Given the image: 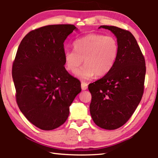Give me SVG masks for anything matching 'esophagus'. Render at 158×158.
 <instances>
[{"mask_svg":"<svg viewBox=\"0 0 158 158\" xmlns=\"http://www.w3.org/2000/svg\"><path fill=\"white\" fill-rule=\"evenodd\" d=\"M81 89L83 90H85L88 89V84L86 82H81Z\"/></svg>","mask_w":158,"mask_h":158,"instance_id":"1","label":"esophagus"}]
</instances>
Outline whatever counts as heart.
<instances>
[{"mask_svg":"<svg viewBox=\"0 0 158 158\" xmlns=\"http://www.w3.org/2000/svg\"><path fill=\"white\" fill-rule=\"evenodd\" d=\"M74 50L64 53L65 67L74 73L83 63L85 65L76 73L81 79H89L96 75H106L113 67L118 53V44L115 37L102 34L90 33L76 40Z\"/></svg>","mask_w":158,"mask_h":158,"instance_id":"heart-1","label":"heart"}]
</instances>
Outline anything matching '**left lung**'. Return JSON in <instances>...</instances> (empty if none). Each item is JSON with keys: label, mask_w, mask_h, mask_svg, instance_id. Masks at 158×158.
<instances>
[{"label": "left lung", "mask_w": 158, "mask_h": 158, "mask_svg": "<svg viewBox=\"0 0 158 158\" xmlns=\"http://www.w3.org/2000/svg\"><path fill=\"white\" fill-rule=\"evenodd\" d=\"M117 37L118 53L111 70L89 85L90 112L95 123L105 130L123 126L137 109L143 94L145 58L130 31L113 26H100Z\"/></svg>", "instance_id": "left-lung-1"}]
</instances>
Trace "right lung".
I'll list each match as a JSON object with an SVG mask.
<instances>
[{
	"label": "right lung",
	"mask_w": 158,
	"mask_h": 158,
	"mask_svg": "<svg viewBox=\"0 0 158 158\" xmlns=\"http://www.w3.org/2000/svg\"><path fill=\"white\" fill-rule=\"evenodd\" d=\"M77 28L49 25L26 35L18 47L12 74L16 100L35 126L52 130L66 121L81 82L65 68L64 42Z\"/></svg>",
	"instance_id": "obj_1"
}]
</instances>
